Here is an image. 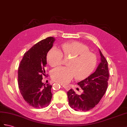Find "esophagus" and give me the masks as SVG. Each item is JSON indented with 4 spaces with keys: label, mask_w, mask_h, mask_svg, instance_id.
Masks as SVG:
<instances>
[{
    "label": "esophagus",
    "mask_w": 127,
    "mask_h": 127,
    "mask_svg": "<svg viewBox=\"0 0 127 127\" xmlns=\"http://www.w3.org/2000/svg\"><path fill=\"white\" fill-rule=\"evenodd\" d=\"M63 87L66 89V91H68V90H69L70 89V87H69V86H64H64H63Z\"/></svg>",
    "instance_id": "esophagus-1"
}]
</instances>
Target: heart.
Returning <instances> with one entry per match:
<instances>
[{
	"mask_svg": "<svg viewBox=\"0 0 127 127\" xmlns=\"http://www.w3.org/2000/svg\"><path fill=\"white\" fill-rule=\"evenodd\" d=\"M62 51L55 47L52 48L47 54V61L52 67L60 65L63 55L70 58L67 67H60L51 72V78L55 81L65 85L75 76L77 80H83L90 75L96 65V57L89 51L87 46L78 41L64 43L61 45Z\"/></svg>",
	"mask_w": 127,
	"mask_h": 127,
	"instance_id": "obj_1",
	"label": "heart"
}]
</instances>
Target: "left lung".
Wrapping results in <instances>:
<instances>
[{"mask_svg": "<svg viewBox=\"0 0 127 127\" xmlns=\"http://www.w3.org/2000/svg\"><path fill=\"white\" fill-rule=\"evenodd\" d=\"M101 62L96 69L87 78L78 83L83 90L80 95L72 89L67 92L68 102L76 111L86 112L93 108L106 93L109 79L108 62L99 49Z\"/></svg>", "mask_w": 127, "mask_h": 127, "instance_id": "left-lung-1", "label": "left lung"}]
</instances>
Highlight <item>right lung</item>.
<instances>
[{
	"mask_svg": "<svg viewBox=\"0 0 127 127\" xmlns=\"http://www.w3.org/2000/svg\"><path fill=\"white\" fill-rule=\"evenodd\" d=\"M55 40L54 37H48L36 43L24 54L18 68L20 92L27 103L34 108L47 107L52 99V86L44 84L42 79L45 75L47 54Z\"/></svg>",
	"mask_w": 127,
	"mask_h": 127,
	"instance_id": "obj_1",
	"label": "right lung"
}]
</instances>
